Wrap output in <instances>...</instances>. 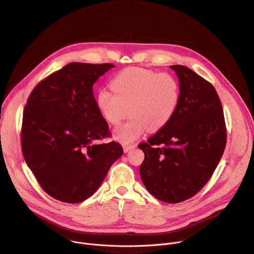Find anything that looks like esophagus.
I'll return each mask as SVG.
<instances>
[{"mask_svg": "<svg viewBox=\"0 0 254 254\" xmlns=\"http://www.w3.org/2000/svg\"><path fill=\"white\" fill-rule=\"evenodd\" d=\"M134 147H136V145H124V151L125 153H127V152L131 149H133Z\"/></svg>", "mask_w": 254, "mask_h": 254, "instance_id": "esophagus-1", "label": "esophagus"}]
</instances>
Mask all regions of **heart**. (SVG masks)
Wrapping results in <instances>:
<instances>
[{
    "label": "heart",
    "mask_w": 254,
    "mask_h": 254,
    "mask_svg": "<svg viewBox=\"0 0 254 254\" xmlns=\"http://www.w3.org/2000/svg\"><path fill=\"white\" fill-rule=\"evenodd\" d=\"M110 86L113 92L107 89L98 92L96 105L112 126L130 114L129 120L113 131L114 139L125 144L136 141L149 128L155 131L164 127L180 102V83L170 73L129 67L117 73Z\"/></svg>",
    "instance_id": "obj_1"
}]
</instances>
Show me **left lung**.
Listing matches in <instances>:
<instances>
[{"label":"left lung","mask_w":254,"mask_h":254,"mask_svg":"<svg viewBox=\"0 0 254 254\" xmlns=\"http://www.w3.org/2000/svg\"><path fill=\"white\" fill-rule=\"evenodd\" d=\"M171 68L180 81V102L171 122L139 145L145 154L140 176L151 195L179 203L198 193L211 178L224 153L227 130L212 84L186 66Z\"/></svg>","instance_id":"left-lung-1"}]
</instances>
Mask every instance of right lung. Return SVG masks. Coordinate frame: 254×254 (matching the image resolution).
Wrapping results in <instances>:
<instances>
[{
    "mask_svg": "<svg viewBox=\"0 0 254 254\" xmlns=\"http://www.w3.org/2000/svg\"><path fill=\"white\" fill-rule=\"evenodd\" d=\"M114 65L73 62L33 89L23 112L22 153L46 193L78 203L91 197L124 150L109 136L93 84Z\"/></svg>",
    "mask_w": 254,
    "mask_h": 254,
    "instance_id": "obj_1",
    "label": "right lung"
}]
</instances>
